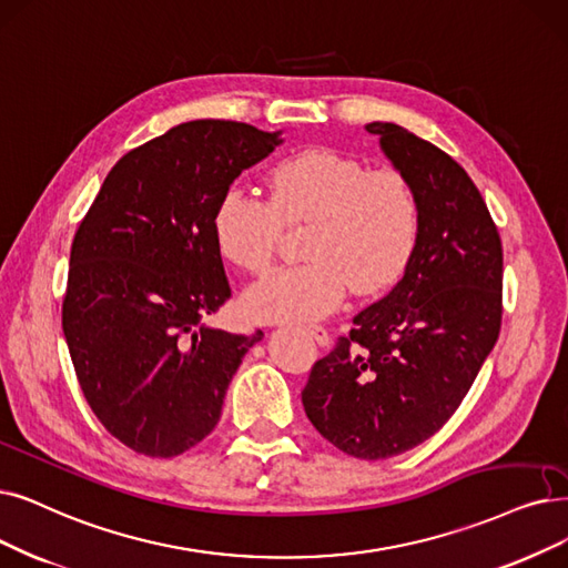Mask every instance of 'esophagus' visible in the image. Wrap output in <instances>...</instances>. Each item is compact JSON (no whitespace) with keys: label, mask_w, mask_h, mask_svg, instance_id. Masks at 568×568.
I'll return each mask as SVG.
<instances>
[{"label":"esophagus","mask_w":568,"mask_h":568,"mask_svg":"<svg viewBox=\"0 0 568 568\" xmlns=\"http://www.w3.org/2000/svg\"><path fill=\"white\" fill-rule=\"evenodd\" d=\"M305 333L310 337H314V343L320 345V347H328L331 345V335H328V331L324 326H305Z\"/></svg>","instance_id":"esophagus-1"}]
</instances>
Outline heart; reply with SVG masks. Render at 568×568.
Listing matches in <instances>:
<instances>
[{"label":"heart","instance_id":"b5f03b06","mask_svg":"<svg viewBox=\"0 0 568 568\" xmlns=\"http://www.w3.org/2000/svg\"><path fill=\"white\" fill-rule=\"evenodd\" d=\"M267 197L231 186L214 210L221 254L248 272L272 263L282 225L312 221L310 261L275 270L246 293V310L261 322L316 320L339 305L349 284L375 293L400 275L417 246L419 202L396 170L307 149L270 170Z\"/></svg>","mask_w":568,"mask_h":568}]
</instances>
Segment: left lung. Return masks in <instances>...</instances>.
I'll return each instance as SVG.
<instances>
[{
	"label": "left lung",
	"instance_id": "obj_1",
	"mask_svg": "<svg viewBox=\"0 0 568 568\" xmlns=\"http://www.w3.org/2000/svg\"><path fill=\"white\" fill-rule=\"evenodd\" d=\"M417 195L419 237L400 282L312 366L305 415L356 459H389L455 415L501 328V237L466 170L396 123H368Z\"/></svg>",
	"mask_w": 568,
	"mask_h": 568
}]
</instances>
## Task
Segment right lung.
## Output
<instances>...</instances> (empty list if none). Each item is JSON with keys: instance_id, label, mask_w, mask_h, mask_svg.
I'll return each instance as SVG.
<instances>
[{"instance_id": "add662e5", "label": "right lung", "mask_w": 568, "mask_h": 568, "mask_svg": "<svg viewBox=\"0 0 568 568\" xmlns=\"http://www.w3.org/2000/svg\"><path fill=\"white\" fill-rule=\"evenodd\" d=\"M282 130L191 121L111 168L72 242L62 331L88 405L113 438L168 459L212 434L248 347L205 324L225 301L214 210Z\"/></svg>"}]
</instances>
